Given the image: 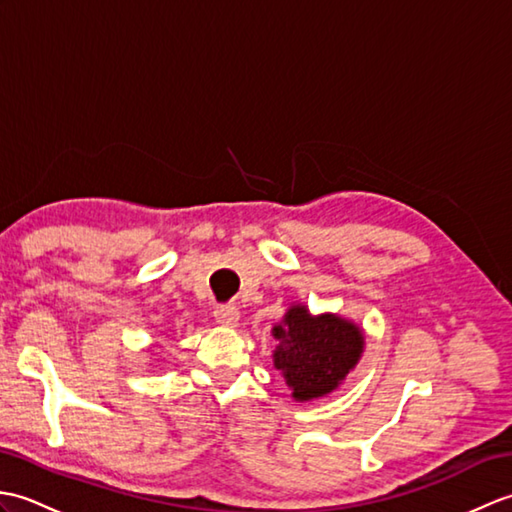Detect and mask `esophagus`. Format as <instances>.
Returning a JSON list of instances; mask_svg holds the SVG:
<instances>
[{"label": "esophagus", "instance_id": "esophagus-1", "mask_svg": "<svg viewBox=\"0 0 512 512\" xmlns=\"http://www.w3.org/2000/svg\"><path fill=\"white\" fill-rule=\"evenodd\" d=\"M213 317L217 323L224 325V328H237L239 310L235 306H220V308H215Z\"/></svg>", "mask_w": 512, "mask_h": 512}]
</instances>
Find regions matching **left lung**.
<instances>
[{
    "label": "left lung",
    "mask_w": 512,
    "mask_h": 512,
    "mask_svg": "<svg viewBox=\"0 0 512 512\" xmlns=\"http://www.w3.org/2000/svg\"><path fill=\"white\" fill-rule=\"evenodd\" d=\"M273 336L279 341L273 352L275 369L299 402L328 396L339 387L365 347L363 330L356 323L330 312L312 317L301 303L288 308Z\"/></svg>",
    "instance_id": "1"
}]
</instances>
